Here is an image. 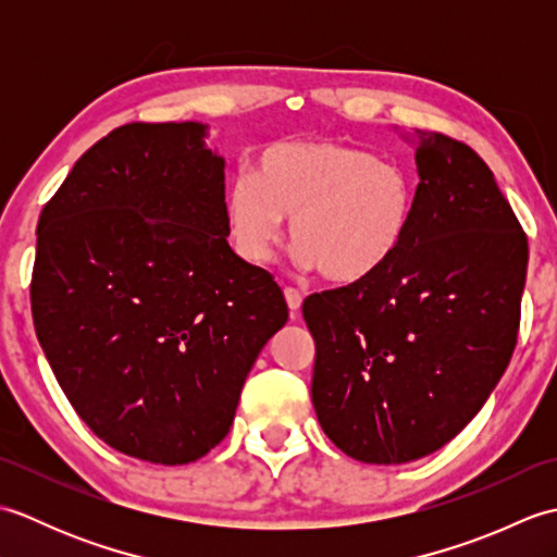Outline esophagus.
<instances>
[{"label":"esophagus","instance_id":"esophagus-1","mask_svg":"<svg viewBox=\"0 0 557 557\" xmlns=\"http://www.w3.org/2000/svg\"><path fill=\"white\" fill-rule=\"evenodd\" d=\"M285 299H287L289 311L297 313L301 309V299L304 297H301V292L297 287H285Z\"/></svg>","mask_w":557,"mask_h":557}]
</instances>
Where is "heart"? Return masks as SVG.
<instances>
[{"instance_id":"1","label":"heart","mask_w":557,"mask_h":557,"mask_svg":"<svg viewBox=\"0 0 557 557\" xmlns=\"http://www.w3.org/2000/svg\"><path fill=\"white\" fill-rule=\"evenodd\" d=\"M417 184L395 160L337 140L268 146L224 198L232 242L268 263L292 218L294 256L335 285H357L393 263L411 232Z\"/></svg>"}]
</instances>
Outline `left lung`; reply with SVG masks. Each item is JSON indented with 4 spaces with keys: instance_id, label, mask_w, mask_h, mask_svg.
Masks as SVG:
<instances>
[{
    "instance_id": "left-lung-1",
    "label": "left lung",
    "mask_w": 557,
    "mask_h": 557,
    "mask_svg": "<svg viewBox=\"0 0 557 557\" xmlns=\"http://www.w3.org/2000/svg\"><path fill=\"white\" fill-rule=\"evenodd\" d=\"M419 138L411 232L393 263L301 306L318 421L369 465L453 441L498 385L522 315L527 234L488 164L453 136Z\"/></svg>"
}]
</instances>
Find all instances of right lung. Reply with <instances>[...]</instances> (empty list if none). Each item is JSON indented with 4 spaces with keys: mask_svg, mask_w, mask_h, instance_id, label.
<instances>
[{
    "mask_svg": "<svg viewBox=\"0 0 557 557\" xmlns=\"http://www.w3.org/2000/svg\"><path fill=\"white\" fill-rule=\"evenodd\" d=\"M196 122L114 128L47 200L30 277L59 387L110 447L156 465L208 455L287 323L268 270L227 244L224 160Z\"/></svg>",
    "mask_w": 557,
    "mask_h": 557,
    "instance_id": "obj_1",
    "label": "right lung"
}]
</instances>
